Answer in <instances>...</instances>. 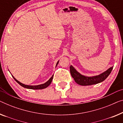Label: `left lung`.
Segmentation results:
<instances>
[{
	"label": "left lung",
	"instance_id": "obj_1",
	"mask_svg": "<svg viewBox=\"0 0 123 123\" xmlns=\"http://www.w3.org/2000/svg\"><path fill=\"white\" fill-rule=\"evenodd\" d=\"M113 68V67H111L100 74L93 77H87L80 74L72 65H71L69 68L71 76L74 78V81L77 83L81 86H89L96 85L105 80L111 73Z\"/></svg>",
	"mask_w": 123,
	"mask_h": 123
}]
</instances>
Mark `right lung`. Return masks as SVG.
I'll use <instances>...</instances> for the list:
<instances>
[{"mask_svg": "<svg viewBox=\"0 0 123 123\" xmlns=\"http://www.w3.org/2000/svg\"><path fill=\"white\" fill-rule=\"evenodd\" d=\"M58 61L57 62V64H56V66H57V65H58ZM53 77H54V75H52V76L50 78V80H49L48 81H47L46 82V83L42 84V85H37V86H29V85H24V84H23L22 83H21V82L18 81V80H16L13 76H12V77L14 78V79L16 80V82H17V83H19L20 85L22 86V87L26 88L31 89H44V88H45L47 87L49 85H50L51 82H52V80Z\"/></svg>", "mask_w": 123, "mask_h": 123, "instance_id": "right-lung-1", "label": "right lung"}]
</instances>
